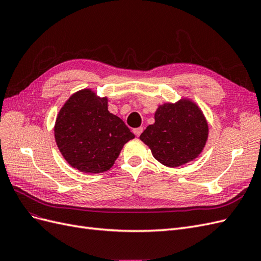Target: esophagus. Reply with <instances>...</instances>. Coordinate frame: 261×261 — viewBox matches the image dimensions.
Instances as JSON below:
<instances>
[{"instance_id":"esophagus-1","label":"esophagus","mask_w":261,"mask_h":261,"mask_svg":"<svg viewBox=\"0 0 261 261\" xmlns=\"http://www.w3.org/2000/svg\"><path fill=\"white\" fill-rule=\"evenodd\" d=\"M143 130H144V128L143 127H137V128H134V134H135V135L138 137L141 133H143Z\"/></svg>"}]
</instances>
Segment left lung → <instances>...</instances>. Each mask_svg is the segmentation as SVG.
Returning <instances> with one entry per match:
<instances>
[{"instance_id": "left-lung-1", "label": "left lung", "mask_w": 261, "mask_h": 261, "mask_svg": "<svg viewBox=\"0 0 261 261\" xmlns=\"http://www.w3.org/2000/svg\"><path fill=\"white\" fill-rule=\"evenodd\" d=\"M209 135L208 122L200 108L188 98L163 103L154 113V123L140 135L154 159L177 168L198 156Z\"/></svg>"}]
</instances>
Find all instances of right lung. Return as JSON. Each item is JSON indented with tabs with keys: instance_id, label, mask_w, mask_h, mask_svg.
I'll use <instances>...</instances> for the list:
<instances>
[{
	"instance_id": "obj_1",
	"label": "right lung",
	"mask_w": 261,
	"mask_h": 261,
	"mask_svg": "<svg viewBox=\"0 0 261 261\" xmlns=\"http://www.w3.org/2000/svg\"><path fill=\"white\" fill-rule=\"evenodd\" d=\"M54 138L70 167L96 174L111 169L124 145L135 135L120 117L109 112L107 97L82 89L61 108Z\"/></svg>"
}]
</instances>
